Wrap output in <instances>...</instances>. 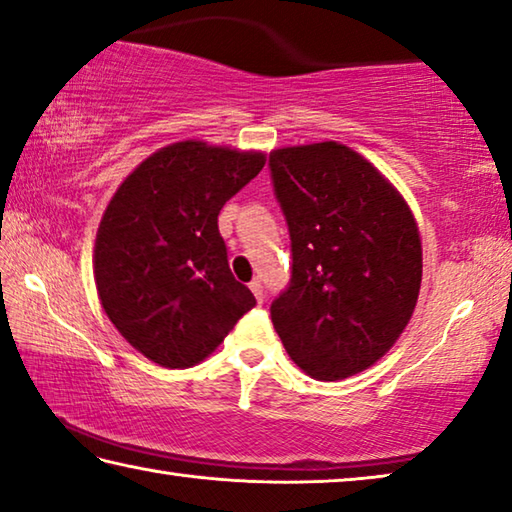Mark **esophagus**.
<instances>
[{
	"label": "esophagus",
	"mask_w": 512,
	"mask_h": 512,
	"mask_svg": "<svg viewBox=\"0 0 512 512\" xmlns=\"http://www.w3.org/2000/svg\"><path fill=\"white\" fill-rule=\"evenodd\" d=\"M250 291H253V294H255L257 303H264L266 291H264V287H262V282H259V280H253V282H250Z\"/></svg>",
	"instance_id": "esophagus-1"
}]
</instances>
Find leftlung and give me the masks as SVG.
<instances>
[{
  "label": "left lung",
  "instance_id": "left-lung-1",
  "mask_svg": "<svg viewBox=\"0 0 512 512\" xmlns=\"http://www.w3.org/2000/svg\"><path fill=\"white\" fill-rule=\"evenodd\" d=\"M269 168L291 239L289 285L271 303L275 332L312 378H348L408 326L421 285L417 223L346 145L275 150Z\"/></svg>",
  "mask_w": 512,
  "mask_h": 512
}]
</instances>
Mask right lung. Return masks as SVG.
Returning <instances> with one entry per match:
<instances>
[{
	"label": "right lung",
	"instance_id": "right-lung-1",
	"mask_svg": "<svg viewBox=\"0 0 512 512\" xmlns=\"http://www.w3.org/2000/svg\"><path fill=\"white\" fill-rule=\"evenodd\" d=\"M264 154L182 141L120 184L95 241L102 307L129 344L170 369L205 360L257 300L234 278L218 214Z\"/></svg>",
	"mask_w": 512,
	"mask_h": 512
}]
</instances>
